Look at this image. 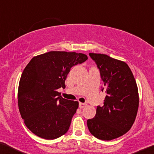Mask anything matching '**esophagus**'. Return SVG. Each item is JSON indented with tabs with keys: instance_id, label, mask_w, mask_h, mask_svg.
Segmentation results:
<instances>
[{
	"instance_id": "1",
	"label": "esophagus",
	"mask_w": 154,
	"mask_h": 154,
	"mask_svg": "<svg viewBox=\"0 0 154 154\" xmlns=\"http://www.w3.org/2000/svg\"><path fill=\"white\" fill-rule=\"evenodd\" d=\"M86 104H85V103H82L80 102L79 104V107L80 109H83V108L86 107Z\"/></svg>"
}]
</instances>
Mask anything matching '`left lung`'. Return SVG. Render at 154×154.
Returning <instances> with one entry per match:
<instances>
[{"label": "left lung", "mask_w": 154, "mask_h": 154, "mask_svg": "<svg viewBox=\"0 0 154 154\" xmlns=\"http://www.w3.org/2000/svg\"><path fill=\"white\" fill-rule=\"evenodd\" d=\"M89 55L97 63L106 95L104 106H97L93 118L87 120L92 135L103 140L118 138L128 132L136 120L138 89L134 75L125 61L105 54Z\"/></svg>", "instance_id": "left-lung-1"}]
</instances>
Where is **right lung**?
Instances as JSON below:
<instances>
[{"mask_svg":"<svg viewBox=\"0 0 154 154\" xmlns=\"http://www.w3.org/2000/svg\"><path fill=\"white\" fill-rule=\"evenodd\" d=\"M87 59L75 52L50 51L34 57L25 68L18 106L25 125L36 136L53 140L68 131L79 102L64 99L57 89L66 88L71 68Z\"/></svg>","mask_w":154,"mask_h":154,"instance_id":"right-lung-1","label":"right lung"}]
</instances>
